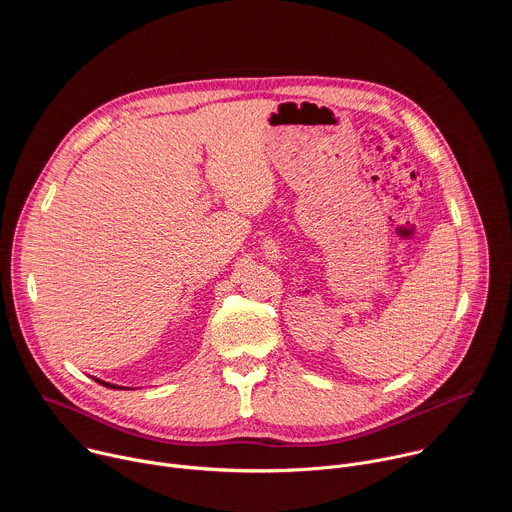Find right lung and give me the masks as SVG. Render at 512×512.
I'll return each mask as SVG.
<instances>
[{"instance_id":"right-lung-1","label":"right lung","mask_w":512,"mask_h":512,"mask_svg":"<svg viewBox=\"0 0 512 512\" xmlns=\"http://www.w3.org/2000/svg\"><path fill=\"white\" fill-rule=\"evenodd\" d=\"M97 383H101L103 387H109V389H125V387H117V385H111V383H105V381H101V379H95Z\"/></svg>"}]
</instances>
